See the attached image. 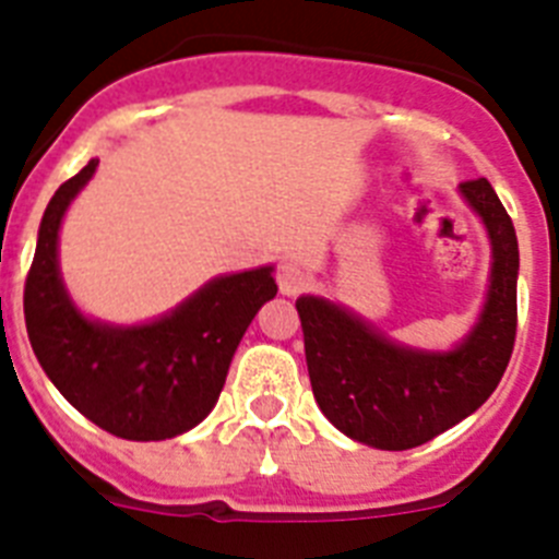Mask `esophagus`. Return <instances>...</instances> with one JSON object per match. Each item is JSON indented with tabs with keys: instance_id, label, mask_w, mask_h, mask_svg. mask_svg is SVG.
Instances as JSON below:
<instances>
[{
	"instance_id": "1",
	"label": "esophagus",
	"mask_w": 559,
	"mask_h": 559,
	"mask_svg": "<svg viewBox=\"0 0 559 559\" xmlns=\"http://www.w3.org/2000/svg\"><path fill=\"white\" fill-rule=\"evenodd\" d=\"M276 283H280V290L285 296H296L310 288V274L299 263L288 260V263H283L280 271H276Z\"/></svg>"
}]
</instances>
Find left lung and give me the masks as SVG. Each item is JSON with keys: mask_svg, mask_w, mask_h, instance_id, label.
<instances>
[{"mask_svg": "<svg viewBox=\"0 0 559 559\" xmlns=\"http://www.w3.org/2000/svg\"><path fill=\"white\" fill-rule=\"evenodd\" d=\"M462 195L492 240L490 294L462 347L445 355L412 353L324 299H296L316 403L341 433L380 451H408L462 423L496 392L512 358L515 226L487 179L462 181Z\"/></svg>", "mask_w": 559, "mask_h": 559, "instance_id": "obj_1", "label": "left lung"}]
</instances>
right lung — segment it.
I'll use <instances>...</instances> for the list:
<instances>
[{"instance_id": "1", "label": "right lung", "mask_w": 559, "mask_h": 559, "mask_svg": "<svg viewBox=\"0 0 559 559\" xmlns=\"http://www.w3.org/2000/svg\"><path fill=\"white\" fill-rule=\"evenodd\" d=\"M97 159L63 181L38 229L24 280V324L38 364L58 392L114 437L151 442L199 426L218 403L246 328L276 296L271 269L221 276L170 316L142 328L83 319L58 276V229L69 201L92 179Z\"/></svg>"}]
</instances>
